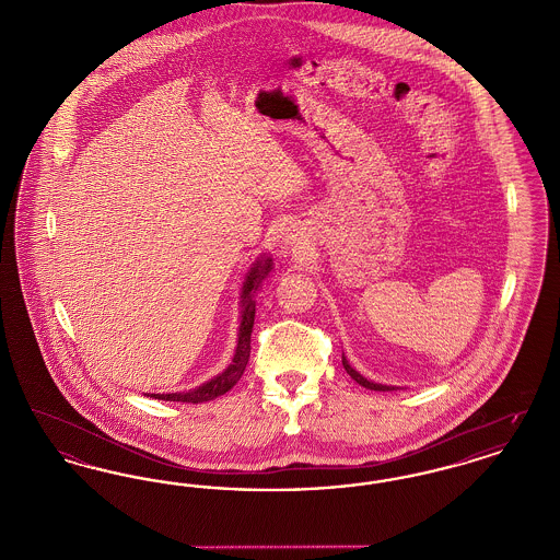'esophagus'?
I'll return each mask as SVG.
<instances>
[{
    "label": "esophagus",
    "instance_id": "obj_1",
    "mask_svg": "<svg viewBox=\"0 0 560 560\" xmlns=\"http://www.w3.org/2000/svg\"><path fill=\"white\" fill-rule=\"evenodd\" d=\"M298 241H300V237H298L295 229L288 226V229L283 231V243H285V245H290V247H293V245H298Z\"/></svg>",
    "mask_w": 560,
    "mask_h": 560
}]
</instances>
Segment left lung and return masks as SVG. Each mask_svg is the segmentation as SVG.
<instances>
[{
	"mask_svg": "<svg viewBox=\"0 0 560 560\" xmlns=\"http://www.w3.org/2000/svg\"><path fill=\"white\" fill-rule=\"evenodd\" d=\"M342 365H345V370H347L348 375H350L357 384H361V386H365V388H370V390H397V388H399V386H386V384H377V382L368 380L365 375H361V373L357 372V370L348 363L345 352H342Z\"/></svg>",
	"mask_w": 560,
	"mask_h": 560,
	"instance_id": "left-lung-1",
	"label": "left lung"
}]
</instances>
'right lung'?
I'll return each mask as SVG.
<instances>
[{
  "label": "right lung",
  "instance_id": "add662e5",
  "mask_svg": "<svg viewBox=\"0 0 560 560\" xmlns=\"http://www.w3.org/2000/svg\"><path fill=\"white\" fill-rule=\"evenodd\" d=\"M272 270V258L268 254H262L252 268L247 270L245 279H243V288H241V315L240 331H237V347L231 365L224 372L213 375L212 380L203 382L201 386L185 390V393H167V395H151L147 393V397L160 400H176V402H206L213 400L215 397H222L224 393H229L245 372V365L249 361V342H252V327H254V317H256V293L260 292L262 281L267 279Z\"/></svg>",
  "mask_w": 560,
  "mask_h": 560
}]
</instances>
